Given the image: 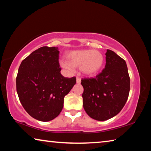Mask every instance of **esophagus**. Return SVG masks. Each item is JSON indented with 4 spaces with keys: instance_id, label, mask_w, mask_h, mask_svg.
I'll use <instances>...</instances> for the list:
<instances>
[{
    "instance_id": "1",
    "label": "esophagus",
    "mask_w": 151,
    "mask_h": 151,
    "mask_svg": "<svg viewBox=\"0 0 151 151\" xmlns=\"http://www.w3.org/2000/svg\"><path fill=\"white\" fill-rule=\"evenodd\" d=\"M81 82V79L80 78H78V77L76 78V83L80 84Z\"/></svg>"
}]
</instances>
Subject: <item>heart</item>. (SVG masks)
<instances>
[{"label":"heart","instance_id":"heart-1","mask_svg":"<svg viewBox=\"0 0 151 151\" xmlns=\"http://www.w3.org/2000/svg\"><path fill=\"white\" fill-rule=\"evenodd\" d=\"M65 58L66 62L61 64L64 68L70 70L80 68L82 73L86 76L96 75L104 63L103 55L95 50H72L66 53Z\"/></svg>","mask_w":151,"mask_h":151}]
</instances>
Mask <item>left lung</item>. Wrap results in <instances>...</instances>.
<instances>
[{
  "instance_id": "left-lung-1",
  "label": "left lung",
  "mask_w": 151,
  "mask_h": 151,
  "mask_svg": "<svg viewBox=\"0 0 151 151\" xmlns=\"http://www.w3.org/2000/svg\"><path fill=\"white\" fill-rule=\"evenodd\" d=\"M105 67L95 78H83V107L91 118L106 121L119 113L128 99L130 77L126 62L111 50Z\"/></svg>"
}]
</instances>
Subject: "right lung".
Masks as SVG:
<instances>
[{"instance_id":"add662e5","label":"right lung","mask_w":151,"mask_h":151,"mask_svg":"<svg viewBox=\"0 0 151 151\" xmlns=\"http://www.w3.org/2000/svg\"><path fill=\"white\" fill-rule=\"evenodd\" d=\"M57 47H42L22 61L16 78L19 100L29 115L47 122L58 116L76 77L60 74Z\"/></svg>"}]
</instances>
